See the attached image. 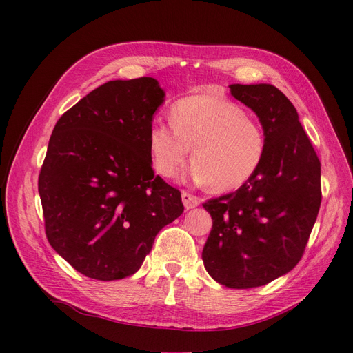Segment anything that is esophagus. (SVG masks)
<instances>
[{
	"mask_svg": "<svg viewBox=\"0 0 353 353\" xmlns=\"http://www.w3.org/2000/svg\"><path fill=\"white\" fill-rule=\"evenodd\" d=\"M183 203H184V208L185 209H193L196 206L200 205V199L187 193V191H183Z\"/></svg>",
	"mask_w": 353,
	"mask_h": 353,
	"instance_id": "1",
	"label": "esophagus"
}]
</instances>
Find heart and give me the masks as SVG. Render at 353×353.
I'll use <instances>...</instances> for the list:
<instances>
[{
  "label": "heart",
  "mask_w": 353,
  "mask_h": 353,
  "mask_svg": "<svg viewBox=\"0 0 353 353\" xmlns=\"http://www.w3.org/2000/svg\"><path fill=\"white\" fill-rule=\"evenodd\" d=\"M187 175L215 193L237 190L259 169L266 137L262 125L239 104L216 95H191L174 104L170 123L156 121L148 150L157 172L170 178L188 157Z\"/></svg>",
  "instance_id": "obj_1"
}]
</instances>
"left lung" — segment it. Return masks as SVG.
Masks as SVG:
<instances>
[{"mask_svg": "<svg viewBox=\"0 0 353 353\" xmlns=\"http://www.w3.org/2000/svg\"><path fill=\"white\" fill-rule=\"evenodd\" d=\"M230 91L258 114L266 150L248 183L203 205L213 225L201 258L219 284L252 288L302 259L321 206V163L294 105L279 88L232 83Z\"/></svg>", "mask_w": 353, "mask_h": 353, "instance_id": "obj_1", "label": "left lung"}]
</instances>
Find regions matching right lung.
<instances>
[{"label": "right lung", "mask_w": 353, "mask_h": 353, "mask_svg": "<svg viewBox=\"0 0 353 353\" xmlns=\"http://www.w3.org/2000/svg\"><path fill=\"white\" fill-rule=\"evenodd\" d=\"M163 100L154 78L109 81L52 130L38 179L46 234L90 279L135 274L157 232L184 212L179 191L154 175L148 150Z\"/></svg>", "instance_id": "obj_1"}]
</instances>
